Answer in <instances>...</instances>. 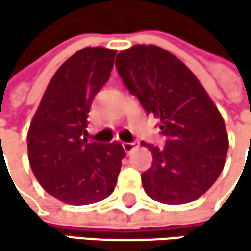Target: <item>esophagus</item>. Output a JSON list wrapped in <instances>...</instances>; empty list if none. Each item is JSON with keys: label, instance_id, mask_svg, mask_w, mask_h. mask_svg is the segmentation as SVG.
Segmentation results:
<instances>
[{"label": "esophagus", "instance_id": "esophagus-1", "mask_svg": "<svg viewBox=\"0 0 251 251\" xmlns=\"http://www.w3.org/2000/svg\"><path fill=\"white\" fill-rule=\"evenodd\" d=\"M122 146H123L125 152H126V153H131V152L138 146V143H122Z\"/></svg>", "mask_w": 251, "mask_h": 251}]
</instances>
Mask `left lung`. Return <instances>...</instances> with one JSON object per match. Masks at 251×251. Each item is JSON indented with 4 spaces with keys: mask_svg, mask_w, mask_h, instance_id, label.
I'll list each match as a JSON object with an SVG mask.
<instances>
[{
    "mask_svg": "<svg viewBox=\"0 0 251 251\" xmlns=\"http://www.w3.org/2000/svg\"><path fill=\"white\" fill-rule=\"evenodd\" d=\"M117 72L144 111L159 120L162 149L146 146L153 159L141 175L146 194L166 205H184L205 194L225 167L226 125L196 75L155 45H135L116 58Z\"/></svg>",
    "mask_w": 251,
    "mask_h": 251,
    "instance_id": "left-lung-1",
    "label": "left lung"
}]
</instances>
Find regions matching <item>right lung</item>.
Instances as JSON below:
<instances>
[{"mask_svg": "<svg viewBox=\"0 0 251 251\" xmlns=\"http://www.w3.org/2000/svg\"><path fill=\"white\" fill-rule=\"evenodd\" d=\"M116 51L84 48L67 58L48 84L26 135L31 170L46 193L67 205H90L117 184L120 143L87 141L89 111L110 79Z\"/></svg>", "mask_w": 251, "mask_h": 251, "instance_id": "right-lung-1", "label": "right lung"}]
</instances>
